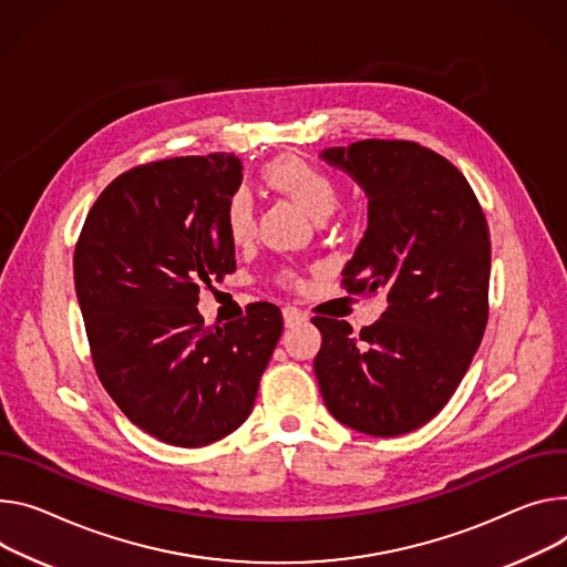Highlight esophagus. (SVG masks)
I'll return each mask as SVG.
<instances>
[{
  "mask_svg": "<svg viewBox=\"0 0 567 567\" xmlns=\"http://www.w3.org/2000/svg\"><path fill=\"white\" fill-rule=\"evenodd\" d=\"M282 321H285V328H293V326L305 321V315L298 312L296 307H285V310H282Z\"/></svg>",
  "mask_w": 567,
  "mask_h": 567,
  "instance_id": "obj_1",
  "label": "esophagus"
}]
</instances>
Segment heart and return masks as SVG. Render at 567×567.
<instances>
[{"mask_svg": "<svg viewBox=\"0 0 567 567\" xmlns=\"http://www.w3.org/2000/svg\"><path fill=\"white\" fill-rule=\"evenodd\" d=\"M262 181L274 192L287 196L315 221H326L339 203V187L330 174L298 156H280L265 165ZM255 228V210L248 194L237 192L226 208V230L233 241L250 239Z\"/></svg>", "mask_w": 567, "mask_h": 567, "instance_id": "1", "label": "heart"}]
</instances>
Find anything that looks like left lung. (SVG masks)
<instances>
[{
    "label": "left lung",
    "instance_id": "obj_1",
    "mask_svg": "<svg viewBox=\"0 0 567 567\" xmlns=\"http://www.w3.org/2000/svg\"><path fill=\"white\" fill-rule=\"evenodd\" d=\"M319 158L369 198L367 233L343 269L350 291H384L382 317L352 334L317 317L315 373L330 414L371 436L432 421L466 375L488 321L491 241L480 203L439 153L402 140L330 146Z\"/></svg>",
    "mask_w": 567,
    "mask_h": 567
}]
</instances>
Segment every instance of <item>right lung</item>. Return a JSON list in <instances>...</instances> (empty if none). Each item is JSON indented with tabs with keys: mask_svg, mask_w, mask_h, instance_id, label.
I'll return each instance as SVG.
<instances>
[{
	"mask_svg": "<svg viewBox=\"0 0 567 567\" xmlns=\"http://www.w3.org/2000/svg\"><path fill=\"white\" fill-rule=\"evenodd\" d=\"M241 169L235 153L135 167L101 192L74 250L101 384L133 425L178 447L210 445L248 419L282 334L271 302L224 328L196 310L198 287L235 271L226 208Z\"/></svg>",
	"mask_w": 567,
	"mask_h": 567,
	"instance_id": "1",
	"label": "right lung"
}]
</instances>
